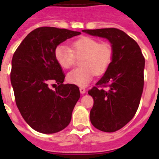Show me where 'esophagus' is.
Here are the masks:
<instances>
[{
	"label": "esophagus",
	"mask_w": 159,
	"mask_h": 159,
	"mask_svg": "<svg viewBox=\"0 0 159 159\" xmlns=\"http://www.w3.org/2000/svg\"><path fill=\"white\" fill-rule=\"evenodd\" d=\"M80 93L83 95V94H84L86 92V89H85V88H84V87H80Z\"/></svg>",
	"instance_id": "esophagus-1"
}]
</instances>
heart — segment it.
I'll return each mask as SVG.
<instances>
[{"instance_id": "b5f03b06", "label": "heart", "mask_w": 159, "mask_h": 159, "mask_svg": "<svg viewBox=\"0 0 159 159\" xmlns=\"http://www.w3.org/2000/svg\"><path fill=\"white\" fill-rule=\"evenodd\" d=\"M114 51L108 43H100L95 38L83 36L72 43V49L60 44L55 49V58L63 68H69L75 59L80 60V67L71 70L67 80L78 86H86L95 75H102L111 65Z\"/></svg>"}]
</instances>
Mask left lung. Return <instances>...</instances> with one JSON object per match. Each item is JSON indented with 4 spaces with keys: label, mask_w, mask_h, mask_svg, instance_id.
Here are the masks:
<instances>
[{
    "label": "left lung",
    "mask_w": 159,
    "mask_h": 159,
    "mask_svg": "<svg viewBox=\"0 0 159 159\" xmlns=\"http://www.w3.org/2000/svg\"><path fill=\"white\" fill-rule=\"evenodd\" d=\"M83 32L107 38L112 44L111 65L88 94L94 99L91 123L99 130L115 132L133 119L139 106L145 58L137 42L122 30L110 28Z\"/></svg>",
    "instance_id": "obj_1"
}]
</instances>
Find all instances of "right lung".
I'll use <instances>...</instances> for the list:
<instances>
[{"mask_svg": "<svg viewBox=\"0 0 159 159\" xmlns=\"http://www.w3.org/2000/svg\"><path fill=\"white\" fill-rule=\"evenodd\" d=\"M80 32L55 27L34 29L20 43L12 60L10 73L16 106L35 130L53 134L69 124L80 92L64 84V74L55 58V49ZM57 83L55 90L50 87Z\"/></svg>", "mask_w": 159, "mask_h": 159, "instance_id": "right-lung-1", "label": "right lung"}]
</instances>
